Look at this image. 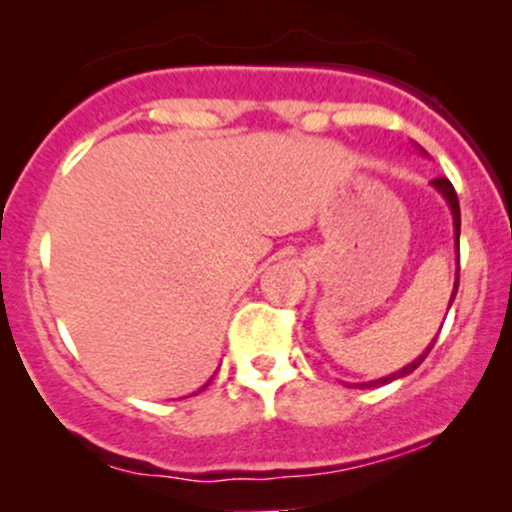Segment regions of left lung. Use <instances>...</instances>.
Masks as SVG:
<instances>
[{"label": "left lung", "instance_id": "left-lung-1", "mask_svg": "<svg viewBox=\"0 0 512 512\" xmlns=\"http://www.w3.org/2000/svg\"><path fill=\"white\" fill-rule=\"evenodd\" d=\"M416 149H419L421 154L426 156V151L421 149V146H416ZM431 187H433V190L438 192L440 197L445 199V202H448V207H450V214H452V228H455V255H457V272H455V286H452V296H450V303H448V310H450V305H452V301H455V296H457V286H460V202H457L455 187H452V182H450L448 178H436V180H431ZM436 339H438V337H436ZM436 339H433V342L428 344V349L424 351V354H421L419 358H414V361H411L409 366H404L402 370H397V373H392V375H385V378H380V380H370V383H356V385H358V387L387 385V383H392V380H399V378H404V375L414 373V370L419 368L421 363H424V358L428 356V351L433 349V344H436Z\"/></svg>", "mask_w": 512, "mask_h": 512}]
</instances>
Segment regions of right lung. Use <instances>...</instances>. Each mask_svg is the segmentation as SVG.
Wrapping results in <instances>:
<instances>
[{"mask_svg":"<svg viewBox=\"0 0 512 512\" xmlns=\"http://www.w3.org/2000/svg\"><path fill=\"white\" fill-rule=\"evenodd\" d=\"M204 387H207V385H204ZM204 387H202V390H204ZM202 390H199V392H202ZM195 395H197V392H195Z\"/></svg>","mask_w":512,"mask_h":512,"instance_id":"add662e5","label":"right lung"}]
</instances>
